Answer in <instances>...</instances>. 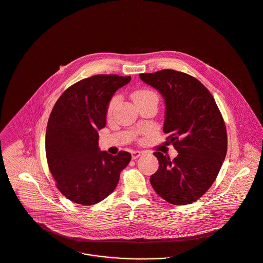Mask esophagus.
I'll list each match as a JSON object with an SVG mask.
<instances>
[{"mask_svg":"<svg viewBox=\"0 0 263 263\" xmlns=\"http://www.w3.org/2000/svg\"><path fill=\"white\" fill-rule=\"evenodd\" d=\"M143 151H139V150H137V151H132V158L133 159H136V158H138V157H140L141 155H143Z\"/></svg>","mask_w":263,"mask_h":263,"instance_id":"esophagus-1","label":"esophagus"}]
</instances>
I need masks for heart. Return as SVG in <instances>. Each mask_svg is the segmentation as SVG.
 <instances>
[{
	"instance_id": "obj_1",
	"label": "heart",
	"mask_w": 263,
	"mask_h": 263,
	"mask_svg": "<svg viewBox=\"0 0 263 263\" xmlns=\"http://www.w3.org/2000/svg\"><path fill=\"white\" fill-rule=\"evenodd\" d=\"M151 96H156V95H155L153 91L148 90V89H139V90H136V91L133 93V99H134L135 103H138V102H140V101H142V100H144V99H146V98H149V97H151ZM118 103H119V96H114V97L110 100V102H109V104H108L107 112L110 114V113L114 110V108L117 106Z\"/></svg>"
}]
</instances>
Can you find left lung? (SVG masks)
<instances>
[{"instance_id": "8db88e82", "label": "left lung", "mask_w": 263, "mask_h": 263, "mask_svg": "<svg viewBox=\"0 0 263 263\" xmlns=\"http://www.w3.org/2000/svg\"><path fill=\"white\" fill-rule=\"evenodd\" d=\"M164 99L163 133L178 151L173 160L154 152L159 166L150 177L155 192L172 204L197 200L216 180L227 152L223 117L211 92L196 78L174 70L140 74Z\"/></svg>"}]
</instances>
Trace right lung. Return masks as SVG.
<instances>
[{"label":"right lung","instance_id":"obj_1","mask_svg":"<svg viewBox=\"0 0 263 263\" xmlns=\"http://www.w3.org/2000/svg\"><path fill=\"white\" fill-rule=\"evenodd\" d=\"M130 76L95 75L64 91L48 119L45 150L59 190L70 200L90 205L116 188L132 154L100 151L99 130L106 126L107 108Z\"/></svg>","mask_w":263,"mask_h":263}]
</instances>
